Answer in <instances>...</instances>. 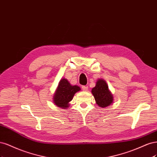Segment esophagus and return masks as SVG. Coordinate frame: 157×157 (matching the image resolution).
Masks as SVG:
<instances>
[{
    "mask_svg": "<svg viewBox=\"0 0 157 157\" xmlns=\"http://www.w3.org/2000/svg\"><path fill=\"white\" fill-rule=\"evenodd\" d=\"M82 89H83V90H85V91H86V90H88V87H87V86L83 85L82 87Z\"/></svg>",
    "mask_w": 157,
    "mask_h": 157,
    "instance_id": "obj_1",
    "label": "esophagus"
}]
</instances>
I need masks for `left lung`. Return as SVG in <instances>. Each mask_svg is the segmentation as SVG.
<instances>
[{"mask_svg": "<svg viewBox=\"0 0 157 157\" xmlns=\"http://www.w3.org/2000/svg\"><path fill=\"white\" fill-rule=\"evenodd\" d=\"M97 104L100 107H106L113 102V95L108 89V86L104 80L98 79L96 86L92 89Z\"/></svg>", "mask_w": 157, "mask_h": 157, "instance_id": "left-lung-1", "label": "left lung"}]
</instances>
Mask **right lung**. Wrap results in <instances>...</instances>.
<instances>
[{
	"label": "right lung",
	"instance_id": "right-lung-1",
	"mask_svg": "<svg viewBox=\"0 0 157 157\" xmlns=\"http://www.w3.org/2000/svg\"><path fill=\"white\" fill-rule=\"evenodd\" d=\"M80 89L77 85L72 86L67 79H61L54 95L53 100L55 105L62 108H67L68 107V102L72 100L75 93Z\"/></svg>",
	"mask_w": 157,
	"mask_h": 157
}]
</instances>
